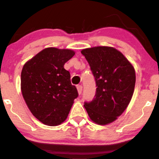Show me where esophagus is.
I'll use <instances>...</instances> for the list:
<instances>
[{
    "mask_svg": "<svg viewBox=\"0 0 159 159\" xmlns=\"http://www.w3.org/2000/svg\"><path fill=\"white\" fill-rule=\"evenodd\" d=\"M77 89H78V94L81 95V93H82V90H83V87H82L81 85H78L77 87Z\"/></svg>",
    "mask_w": 159,
    "mask_h": 159,
    "instance_id": "esophagus-1",
    "label": "esophagus"
}]
</instances>
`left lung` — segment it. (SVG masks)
I'll list each match as a JSON object with an SVG mask.
<instances>
[{
  "instance_id": "8db88e82",
  "label": "left lung",
  "mask_w": 159,
  "mask_h": 159,
  "mask_svg": "<svg viewBox=\"0 0 159 159\" xmlns=\"http://www.w3.org/2000/svg\"><path fill=\"white\" fill-rule=\"evenodd\" d=\"M90 64L96 84V93L84 106L90 120L107 125L117 119L132 99L136 76L132 63L113 47L96 46L81 51Z\"/></svg>"
}]
</instances>
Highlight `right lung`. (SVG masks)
I'll return each mask as SVG.
<instances>
[{
  "label": "right lung",
  "mask_w": 159,
  "mask_h": 159,
  "mask_svg": "<svg viewBox=\"0 0 159 159\" xmlns=\"http://www.w3.org/2000/svg\"><path fill=\"white\" fill-rule=\"evenodd\" d=\"M71 49L46 48L24 65L21 90L32 114L55 126L65 121L78 93L63 66L75 55Z\"/></svg>",
  "instance_id": "right-lung-1"
}]
</instances>
